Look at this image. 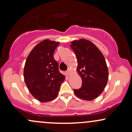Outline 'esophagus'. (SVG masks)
<instances>
[{"instance_id":"esophagus-1","label":"esophagus","mask_w":132,"mask_h":132,"mask_svg":"<svg viewBox=\"0 0 132 132\" xmlns=\"http://www.w3.org/2000/svg\"><path fill=\"white\" fill-rule=\"evenodd\" d=\"M71 68H68V71H67V72H66V73H67V74L68 75V76H69V75H71Z\"/></svg>"}]
</instances>
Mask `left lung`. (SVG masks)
Masks as SVG:
<instances>
[{
	"label": "left lung",
	"instance_id": "obj_1",
	"mask_svg": "<svg viewBox=\"0 0 132 132\" xmlns=\"http://www.w3.org/2000/svg\"><path fill=\"white\" fill-rule=\"evenodd\" d=\"M71 47L77 60V72L82 80L79 89H74L80 99L93 101L103 91L108 79L105 59L97 47L89 40L80 39L71 41Z\"/></svg>",
	"mask_w": 132,
	"mask_h": 132
}]
</instances>
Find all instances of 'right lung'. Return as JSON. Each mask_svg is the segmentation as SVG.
Instances as JSON below:
<instances>
[{
  "label": "right lung",
  "mask_w": 132,
  "mask_h": 132,
  "mask_svg": "<svg viewBox=\"0 0 132 132\" xmlns=\"http://www.w3.org/2000/svg\"><path fill=\"white\" fill-rule=\"evenodd\" d=\"M59 44L49 39L43 40L31 50L25 63V83L31 95L41 102L56 98L65 80L54 58L55 50Z\"/></svg>",
  "instance_id": "add662e5"
}]
</instances>
